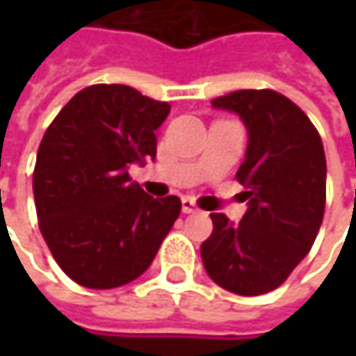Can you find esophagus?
I'll return each instance as SVG.
<instances>
[{"label":"esophagus","instance_id":"esophagus-1","mask_svg":"<svg viewBox=\"0 0 356 356\" xmlns=\"http://www.w3.org/2000/svg\"><path fill=\"white\" fill-rule=\"evenodd\" d=\"M182 212L184 213H196L198 212V206H196V202L192 198H182Z\"/></svg>","mask_w":356,"mask_h":356}]
</instances>
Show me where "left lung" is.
<instances>
[{
    "mask_svg": "<svg viewBox=\"0 0 356 356\" xmlns=\"http://www.w3.org/2000/svg\"><path fill=\"white\" fill-rule=\"evenodd\" d=\"M236 113L248 129L238 182L248 188V212L234 224L210 213L213 232L200 248L220 287L264 295L280 287L305 257L325 213L327 162L321 136L287 97L269 89L236 90L212 101Z\"/></svg>",
    "mask_w": 356,
    "mask_h": 356,
    "instance_id": "1",
    "label": "left lung"
}]
</instances>
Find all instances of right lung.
I'll return each instance as SVG.
<instances>
[{"label":"right lung","instance_id":"1","mask_svg":"<svg viewBox=\"0 0 356 356\" xmlns=\"http://www.w3.org/2000/svg\"><path fill=\"white\" fill-rule=\"evenodd\" d=\"M170 104L127 85L79 90L49 124L37 150L33 196L55 261L89 289L140 277L156 257L182 202L152 198L129 166L156 158L154 130Z\"/></svg>","mask_w":356,"mask_h":356}]
</instances>
